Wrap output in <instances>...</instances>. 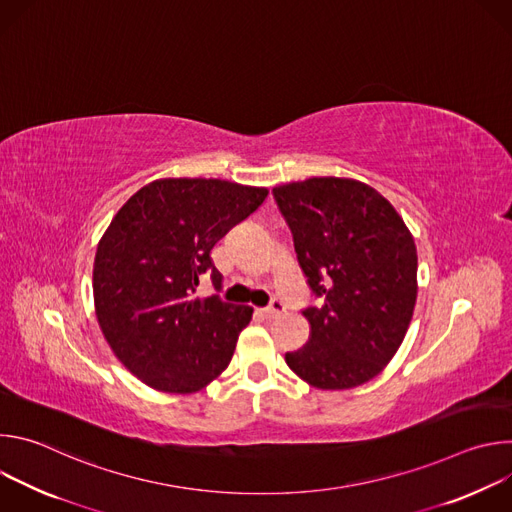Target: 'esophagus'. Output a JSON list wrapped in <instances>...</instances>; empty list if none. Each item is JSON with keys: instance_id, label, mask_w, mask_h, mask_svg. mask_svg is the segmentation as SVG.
<instances>
[{"instance_id": "34e87169", "label": "esophagus", "mask_w": 512, "mask_h": 512, "mask_svg": "<svg viewBox=\"0 0 512 512\" xmlns=\"http://www.w3.org/2000/svg\"><path fill=\"white\" fill-rule=\"evenodd\" d=\"M283 312H285V304H283L281 300H273L267 308L261 310V314H263L265 318H277V316H281Z\"/></svg>"}]
</instances>
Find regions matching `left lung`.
<instances>
[{
    "mask_svg": "<svg viewBox=\"0 0 512 512\" xmlns=\"http://www.w3.org/2000/svg\"><path fill=\"white\" fill-rule=\"evenodd\" d=\"M298 263L322 306L302 314L304 348L285 362L322 391L375 379L399 350L417 300V249L393 204L352 178H308L273 188Z\"/></svg>",
    "mask_w": 512,
    "mask_h": 512,
    "instance_id": "1",
    "label": "left lung"
}]
</instances>
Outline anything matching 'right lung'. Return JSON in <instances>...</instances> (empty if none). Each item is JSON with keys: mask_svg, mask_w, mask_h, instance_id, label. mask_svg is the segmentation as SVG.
<instances>
[{"mask_svg": "<svg viewBox=\"0 0 512 512\" xmlns=\"http://www.w3.org/2000/svg\"><path fill=\"white\" fill-rule=\"evenodd\" d=\"M267 192L218 178H160L113 216L93 265L95 314L141 383L188 395L229 367L253 308L198 298L196 287L208 273L221 289L210 251Z\"/></svg>", "mask_w": 512, "mask_h": 512, "instance_id": "add662e5", "label": "right lung"}]
</instances>
